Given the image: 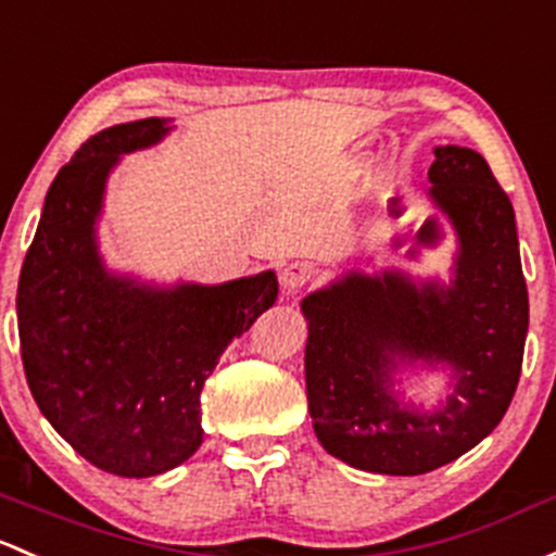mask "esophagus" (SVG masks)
I'll list each match as a JSON object with an SVG mask.
<instances>
[{"label":"esophagus","mask_w":556,"mask_h":556,"mask_svg":"<svg viewBox=\"0 0 556 556\" xmlns=\"http://www.w3.org/2000/svg\"><path fill=\"white\" fill-rule=\"evenodd\" d=\"M317 274H319V268L314 266V263L293 261L282 268V274H279V282H282V288L288 290V293H298V290L306 288L308 282H314V277H317Z\"/></svg>","instance_id":"34e87169"}]
</instances>
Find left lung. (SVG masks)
<instances>
[{
  "mask_svg": "<svg viewBox=\"0 0 556 556\" xmlns=\"http://www.w3.org/2000/svg\"><path fill=\"white\" fill-rule=\"evenodd\" d=\"M429 197L458 233L453 282L349 271L306 295V394L323 447L362 471L416 477L460 458L504 418L528 336V285L514 207L482 154L437 146ZM450 364L442 408L390 391L400 364Z\"/></svg>",
  "mask_w": 556,
  "mask_h": 556,
  "instance_id": "8db88e82",
  "label": "left lung"
}]
</instances>
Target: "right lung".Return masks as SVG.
<instances>
[{"label": "right lung", "mask_w": 556, "mask_h": 556, "mask_svg": "<svg viewBox=\"0 0 556 556\" xmlns=\"http://www.w3.org/2000/svg\"><path fill=\"white\" fill-rule=\"evenodd\" d=\"M167 132L151 116L87 138L47 191L17 282L34 402L81 458L116 477L162 475L197 453L204 381L279 290L274 271L175 288L106 271L96 224L109 173Z\"/></svg>", "instance_id": "1"}]
</instances>
